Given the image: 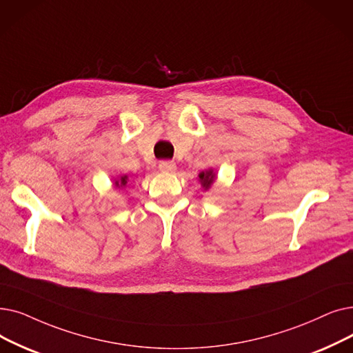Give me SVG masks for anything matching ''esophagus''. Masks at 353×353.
Wrapping results in <instances>:
<instances>
[{"mask_svg": "<svg viewBox=\"0 0 353 353\" xmlns=\"http://www.w3.org/2000/svg\"><path fill=\"white\" fill-rule=\"evenodd\" d=\"M159 168L163 173H173L176 170V163L174 161H160Z\"/></svg>", "mask_w": 353, "mask_h": 353, "instance_id": "obj_1", "label": "esophagus"}]
</instances>
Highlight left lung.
I'll return each mask as SVG.
<instances>
[{
	"label": "left lung",
	"mask_w": 353,
	"mask_h": 353,
	"mask_svg": "<svg viewBox=\"0 0 353 353\" xmlns=\"http://www.w3.org/2000/svg\"><path fill=\"white\" fill-rule=\"evenodd\" d=\"M197 177H199V183H201V186L203 188V190H209V189H212L213 183L216 181L218 174L214 173L213 168H208V170L199 173Z\"/></svg>",
	"instance_id": "1"
}]
</instances>
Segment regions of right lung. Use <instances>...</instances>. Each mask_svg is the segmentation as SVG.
<instances>
[{
    "mask_svg": "<svg viewBox=\"0 0 353 353\" xmlns=\"http://www.w3.org/2000/svg\"><path fill=\"white\" fill-rule=\"evenodd\" d=\"M128 183V176H121L114 179V186L115 189H124Z\"/></svg>",
    "mask_w": 353,
    "mask_h": 353,
    "instance_id": "right-lung-1",
    "label": "right lung"
}]
</instances>
